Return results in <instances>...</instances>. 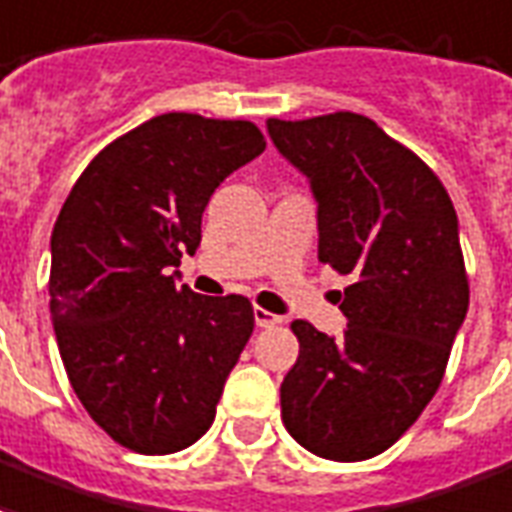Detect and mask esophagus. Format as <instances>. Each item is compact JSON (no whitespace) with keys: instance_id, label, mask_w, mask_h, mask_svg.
<instances>
[{"instance_id":"esophagus-1","label":"esophagus","mask_w":512,"mask_h":512,"mask_svg":"<svg viewBox=\"0 0 512 512\" xmlns=\"http://www.w3.org/2000/svg\"><path fill=\"white\" fill-rule=\"evenodd\" d=\"M279 323V317L271 312H266V309H255V325L257 328H271V325Z\"/></svg>"}]
</instances>
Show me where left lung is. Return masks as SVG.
Returning <instances> with one entry per match:
<instances>
[{"instance_id":"obj_1","label":"left lung","mask_w":512,"mask_h":512,"mask_svg":"<svg viewBox=\"0 0 512 512\" xmlns=\"http://www.w3.org/2000/svg\"><path fill=\"white\" fill-rule=\"evenodd\" d=\"M317 200V257L350 276L342 336L306 320L282 420L314 456L388 450L437 393L469 309L458 217L434 170L361 113L266 121Z\"/></svg>"}]
</instances>
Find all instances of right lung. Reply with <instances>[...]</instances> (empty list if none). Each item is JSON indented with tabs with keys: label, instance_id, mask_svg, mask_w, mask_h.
<instances>
[{
	"label": "right lung",
	"instance_id": "1",
	"mask_svg": "<svg viewBox=\"0 0 512 512\" xmlns=\"http://www.w3.org/2000/svg\"><path fill=\"white\" fill-rule=\"evenodd\" d=\"M266 149L252 121L162 113L89 162L51 233V320L75 396L146 456L198 442L255 328L244 295L176 285L208 198Z\"/></svg>",
	"mask_w": 512,
	"mask_h": 512
}]
</instances>
